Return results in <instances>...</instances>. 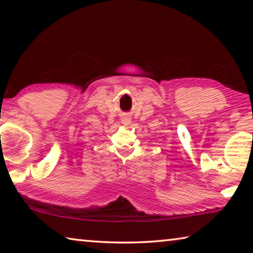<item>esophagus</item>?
Returning <instances> with one entry per match:
<instances>
[{
	"label": "esophagus",
	"mask_w": 253,
	"mask_h": 253,
	"mask_svg": "<svg viewBox=\"0 0 253 253\" xmlns=\"http://www.w3.org/2000/svg\"><path fill=\"white\" fill-rule=\"evenodd\" d=\"M122 123L124 124V125H129V124L131 123V121H130V118H128V117H124V118L122 119Z\"/></svg>",
	"instance_id": "obj_1"
}]
</instances>
